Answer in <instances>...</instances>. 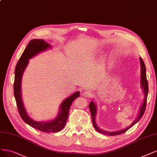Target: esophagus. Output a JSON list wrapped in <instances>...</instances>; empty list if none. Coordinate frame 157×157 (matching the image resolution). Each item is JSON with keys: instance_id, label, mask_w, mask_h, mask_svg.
<instances>
[{"instance_id": "34e87169", "label": "esophagus", "mask_w": 157, "mask_h": 157, "mask_svg": "<svg viewBox=\"0 0 157 157\" xmlns=\"http://www.w3.org/2000/svg\"><path fill=\"white\" fill-rule=\"evenodd\" d=\"M82 95L86 97H90L91 96V94L90 91H85L82 93Z\"/></svg>"}]
</instances>
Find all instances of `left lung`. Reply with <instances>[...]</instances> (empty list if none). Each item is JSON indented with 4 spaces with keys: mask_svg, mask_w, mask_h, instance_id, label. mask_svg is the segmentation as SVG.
Wrapping results in <instances>:
<instances>
[{
    "mask_svg": "<svg viewBox=\"0 0 157 157\" xmlns=\"http://www.w3.org/2000/svg\"><path fill=\"white\" fill-rule=\"evenodd\" d=\"M140 65H141V77H140V82H141V88L143 89L145 96H144V102H143L141 107H140V110L139 114L136 118V120H135L130 126L127 127L125 129H123V130H121V131H116V132H109V131H106L102 130V129H101L98 127H97V124L95 123L97 106L94 102V101H91L90 102V104L89 105V109L90 110L91 118H92V122H93L94 127L97 132H100L101 134H103L109 135V136H115V135L120 134L125 132L127 131H128L129 128H131L133 125H134L135 124H136L138 121H140V119L142 117L144 113L145 112V107H146L147 97V94H148V82H147V77H146V69H145V63L141 58H140Z\"/></svg>",
    "mask_w": 157,
    "mask_h": 157,
    "instance_id": "1",
    "label": "left lung"
}]
</instances>
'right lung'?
<instances>
[{"label": "right lung", "instance_id": "add662e5", "mask_svg": "<svg viewBox=\"0 0 157 157\" xmlns=\"http://www.w3.org/2000/svg\"><path fill=\"white\" fill-rule=\"evenodd\" d=\"M51 48V45L44 40L34 39L29 42L16 65L13 92L19 113L25 123L40 131L56 132L60 131L66 125L69 116L70 106H71L73 101L80 95L79 91H76L71 96H69L68 98L65 99L60 106V112L56 118L52 121L47 122H39L32 120L25 109L22 98H21V78H22L25 69L29 63V60L40 52L45 51L47 48Z\"/></svg>", "mask_w": 157, "mask_h": 157}]
</instances>
